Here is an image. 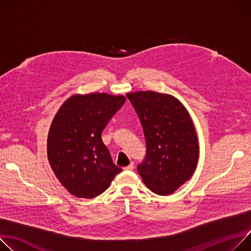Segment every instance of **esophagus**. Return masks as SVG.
Returning a JSON list of instances; mask_svg holds the SVG:
<instances>
[{
    "label": "esophagus",
    "instance_id": "obj_1",
    "mask_svg": "<svg viewBox=\"0 0 251 251\" xmlns=\"http://www.w3.org/2000/svg\"><path fill=\"white\" fill-rule=\"evenodd\" d=\"M133 169H134V164H133V162H131L129 165L125 166V168H124V171H126V172H130V171H133Z\"/></svg>",
    "mask_w": 251,
    "mask_h": 251
}]
</instances>
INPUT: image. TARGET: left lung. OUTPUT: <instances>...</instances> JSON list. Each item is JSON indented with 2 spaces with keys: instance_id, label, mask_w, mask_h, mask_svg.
<instances>
[{
  "instance_id": "8db88e82",
  "label": "left lung",
  "mask_w": 251,
  "mask_h": 251,
  "mask_svg": "<svg viewBox=\"0 0 251 251\" xmlns=\"http://www.w3.org/2000/svg\"><path fill=\"white\" fill-rule=\"evenodd\" d=\"M126 96L139 117L146 141L138 174L151 192L171 195L191 178L198 165L200 146L191 116L169 94L138 91Z\"/></svg>"
}]
</instances>
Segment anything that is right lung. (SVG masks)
Instances as JSON below:
<instances>
[{"label": "right lung", "instance_id": "right-lung-1", "mask_svg": "<svg viewBox=\"0 0 251 251\" xmlns=\"http://www.w3.org/2000/svg\"><path fill=\"white\" fill-rule=\"evenodd\" d=\"M122 95H74L50 125L47 157L61 185L73 196L92 199L104 193L122 172L102 140V132L125 103Z\"/></svg>", "mask_w": 251, "mask_h": 251}]
</instances>
